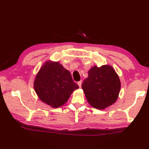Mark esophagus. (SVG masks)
<instances>
[{
	"label": "esophagus",
	"instance_id": "1",
	"mask_svg": "<svg viewBox=\"0 0 149 149\" xmlns=\"http://www.w3.org/2000/svg\"><path fill=\"white\" fill-rule=\"evenodd\" d=\"M77 84L79 85V88H81V84H82V81H79L78 83H77Z\"/></svg>",
	"mask_w": 149,
	"mask_h": 149
}]
</instances>
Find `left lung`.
Wrapping results in <instances>:
<instances>
[{
  "instance_id": "left-lung-1",
  "label": "left lung",
  "mask_w": 149,
  "mask_h": 149,
  "mask_svg": "<svg viewBox=\"0 0 149 149\" xmlns=\"http://www.w3.org/2000/svg\"><path fill=\"white\" fill-rule=\"evenodd\" d=\"M121 83L113 66H93L82 83L88 103L98 109H104L115 104L118 98Z\"/></svg>"
}]
</instances>
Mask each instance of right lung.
Instances as JSON below:
<instances>
[{"instance_id": "right-lung-1", "label": "right lung", "mask_w": 149, "mask_h": 149, "mask_svg": "<svg viewBox=\"0 0 149 149\" xmlns=\"http://www.w3.org/2000/svg\"><path fill=\"white\" fill-rule=\"evenodd\" d=\"M78 88L77 84L73 81L70 72L59 61L51 60L43 63L34 81V89L38 97L54 108L64 105Z\"/></svg>"}]
</instances>
